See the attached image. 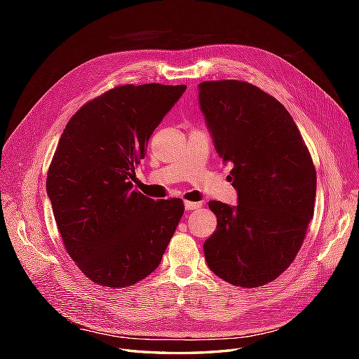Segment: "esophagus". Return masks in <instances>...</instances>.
I'll return each mask as SVG.
<instances>
[{
  "label": "esophagus",
  "mask_w": 359,
  "mask_h": 359,
  "mask_svg": "<svg viewBox=\"0 0 359 359\" xmlns=\"http://www.w3.org/2000/svg\"><path fill=\"white\" fill-rule=\"evenodd\" d=\"M184 206H186L187 211H193V210H199L202 203L201 202H191V201H186L184 202Z\"/></svg>",
  "instance_id": "1"
}]
</instances>
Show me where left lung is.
<instances>
[{
    "label": "left lung",
    "mask_w": 359,
    "mask_h": 359,
    "mask_svg": "<svg viewBox=\"0 0 359 359\" xmlns=\"http://www.w3.org/2000/svg\"><path fill=\"white\" fill-rule=\"evenodd\" d=\"M199 104L217 153L232 170L238 205L211 201L217 229L206 264L233 286L260 287L295 260L316 199V169L286 107L244 81L199 83Z\"/></svg>",
    "instance_id": "1"
}]
</instances>
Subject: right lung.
I'll return each mask as SVG.
<instances>
[{
    "instance_id": "right-lung-1",
    "label": "right lung",
    "mask_w": 359,
    "mask_h": 359,
    "mask_svg": "<svg viewBox=\"0 0 359 359\" xmlns=\"http://www.w3.org/2000/svg\"><path fill=\"white\" fill-rule=\"evenodd\" d=\"M186 85H119L85 103L60 137L48 196L74 264L94 283L136 285L158 266L184 214L182 199L154 201L130 180L148 140Z\"/></svg>"
}]
</instances>
